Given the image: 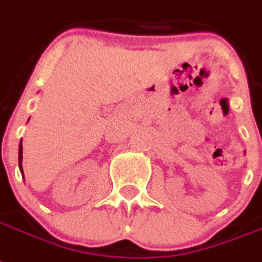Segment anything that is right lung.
<instances>
[{"label": "right lung", "mask_w": 262, "mask_h": 262, "mask_svg": "<svg viewBox=\"0 0 262 262\" xmlns=\"http://www.w3.org/2000/svg\"><path fill=\"white\" fill-rule=\"evenodd\" d=\"M18 167H19V171H21V174L24 175V170H23V140L19 142V146H18Z\"/></svg>", "instance_id": "right-lung-1"}]
</instances>
